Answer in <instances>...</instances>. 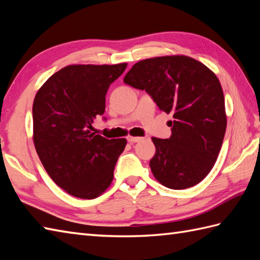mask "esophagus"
Instances as JSON below:
<instances>
[{"label": "esophagus", "mask_w": 260, "mask_h": 260, "mask_svg": "<svg viewBox=\"0 0 260 260\" xmlns=\"http://www.w3.org/2000/svg\"><path fill=\"white\" fill-rule=\"evenodd\" d=\"M141 140H143V137H140V136H131V135L127 136V141H128L129 143H137V142H140Z\"/></svg>", "instance_id": "1"}]
</instances>
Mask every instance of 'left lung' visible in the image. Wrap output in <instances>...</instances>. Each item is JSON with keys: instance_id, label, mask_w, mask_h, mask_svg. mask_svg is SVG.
Masks as SVG:
<instances>
[{"instance_id": "8db88e82", "label": "left lung", "mask_w": 260, "mask_h": 260, "mask_svg": "<svg viewBox=\"0 0 260 260\" xmlns=\"http://www.w3.org/2000/svg\"><path fill=\"white\" fill-rule=\"evenodd\" d=\"M124 82L145 90L159 109L173 115L170 139L152 137L156 151L150 167L155 179L173 190L201 182L217 161L227 127L217 76L193 58L165 56L135 63Z\"/></svg>"}]
</instances>
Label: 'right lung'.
<instances>
[{"label":"right lung","mask_w":260,"mask_h":260,"mask_svg":"<svg viewBox=\"0 0 260 260\" xmlns=\"http://www.w3.org/2000/svg\"><path fill=\"white\" fill-rule=\"evenodd\" d=\"M126 67L67 66L36 95L33 143L39 158L54 183L76 198L95 199L113 181L115 164L127 142L95 135L91 124L105 113L108 88Z\"/></svg>","instance_id":"right-lung-1"}]
</instances>
